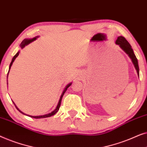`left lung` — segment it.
Here are the masks:
<instances>
[{
	"mask_svg": "<svg viewBox=\"0 0 147 147\" xmlns=\"http://www.w3.org/2000/svg\"><path fill=\"white\" fill-rule=\"evenodd\" d=\"M115 43L116 45H119L120 47L121 48V49L127 54L128 57L131 59V61L132 62V63L134 64V67H135L136 71H137L138 77H139V67H138V60L136 59L135 55H134L131 45H130V43L127 41V40H126L124 37H122V36H119V37H118Z\"/></svg>",
	"mask_w": 147,
	"mask_h": 147,
	"instance_id": "1",
	"label": "left lung"
}]
</instances>
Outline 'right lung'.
<instances>
[{
	"label": "right lung",
	"instance_id": "add662e5",
	"mask_svg": "<svg viewBox=\"0 0 147 147\" xmlns=\"http://www.w3.org/2000/svg\"><path fill=\"white\" fill-rule=\"evenodd\" d=\"M39 37V36H37V37H34V38H33V39H25L23 40V41L21 42V43L20 44V47L21 48V49H23L24 47H25L26 45H29V43H31V42H33V41H35L36 39H37V38ZM19 53H20V51H19L17 52V53H16V55L14 56V57H13V59H12V61H11V63H10V65H9V72H8V74H7V79H8V75H9V71H10V69H11V66H12V65H13V63L14 62V61H15V59L17 57V56L19 55ZM7 82H8V80H7ZM71 83H69V84H68L67 86H65V88H64V90H63V92H62L61 93V96H60V98H59V102H58V104H57V106H56V108H55V109L53 110V111H52L51 112H50V113H49V114H45V115H41V116H31V115H28V114H25V113H23V112H21V110H20L19 108H17V106L15 105V104L13 102V104H15V107H16V108H17V109L19 110V111L21 112V113H22L23 114H25V115H27V116H29V117H31V118H47V117H50V116H53V115H54V114H55L56 113H57V112H58V110H59V107H60V105H61V100H62V98H63V95H64V94L65 93V92H66V90H67V88L69 87L71 85ZM7 84H8V82H7Z\"/></svg>",
	"mask_w": 147,
	"mask_h": 147
}]
</instances>
